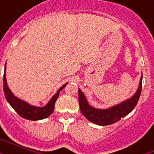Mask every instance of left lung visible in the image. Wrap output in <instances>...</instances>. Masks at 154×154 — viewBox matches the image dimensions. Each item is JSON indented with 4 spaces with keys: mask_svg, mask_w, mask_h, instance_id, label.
<instances>
[{
    "mask_svg": "<svg viewBox=\"0 0 154 154\" xmlns=\"http://www.w3.org/2000/svg\"><path fill=\"white\" fill-rule=\"evenodd\" d=\"M142 79L143 75L141 76L139 89L131 99L108 109L92 108L87 103L84 94L79 89V102L82 113L88 120L100 126H107L116 123L123 116L130 113L137 106L142 89Z\"/></svg>",
    "mask_w": 154,
    "mask_h": 154,
    "instance_id": "left-lung-1",
    "label": "left lung"
}]
</instances>
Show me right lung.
Wrapping results in <instances>:
<instances>
[{
    "instance_id": "right-lung-1",
    "label": "right lung",
    "mask_w": 154,
    "mask_h": 154,
    "mask_svg": "<svg viewBox=\"0 0 154 154\" xmlns=\"http://www.w3.org/2000/svg\"><path fill=\"white\" fill-rule=\"evenodd\" d=\"M5 71H6V65H5L4 78H3V85H4V92H5V96L7 101L13 107L14 109L15 110L20 116H21L24 119H28V120H39V119H43L45 118H47L48 116H49L54 111L55 102L58 97L59 92L62 89H64L68 84L67 82L64 85H62L60 89H58L57 93L53 96L49 103H48L45 107L32 106L25 102L16 98L14 96L13 93L11 92L10 89L8 88V85L7 84Z\"/></svg>"
}]
</instances>
